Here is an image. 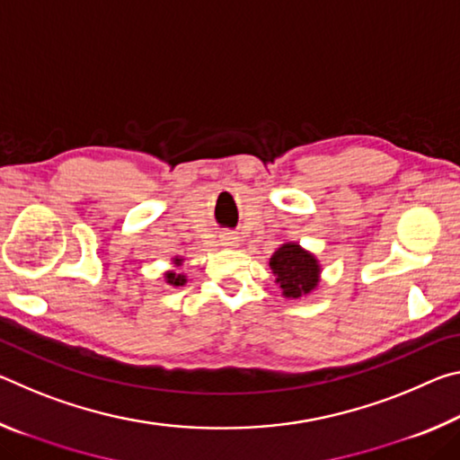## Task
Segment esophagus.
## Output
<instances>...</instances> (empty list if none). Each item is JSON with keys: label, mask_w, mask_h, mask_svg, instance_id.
I'll list each match as a JSON object with an SVG mask.
<instances>
[{"label": "esophagus", "mask_w": 460, "mask_h": 460, "mask_svg": "<svg viewBox=\"0 0 460 460\" xmlns=\"http://www.w3.org/2000/svg\"><path fill=\"white\" fill-rule=\"evenodd\" d=\"M221 241H223V245H235L237 237L231 235V233H225V235H221Z\"/></svg>", "instance_id": "1"}]
</instances>
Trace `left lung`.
I'll list each match as a JSON object with an SVG mask.
<instances>
[{
  "label": "left lung",
  "mask_w": 460,
  "mask_h": 460,
  "mask_svg": "<svg viewBox=\"0 0 460 460\" xmlns=\"http://www.w3.org/2000/svg\"><path fill=\"white\" fill-rule=\"evenodd\" d=\"M270 268L288 298H298L302 294H308L318 284L316 260L296 243L279 247L270 258Z\"/></svg>",
  "instance_id": "8db88e82"
}]
</instances>
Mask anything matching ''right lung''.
I'll use <instances>...</instances> for the list:
<instances>
[{"label": "right lung", "instance_id": "obj_1", "mask_svg": "<svg viewBox=\"0 0 460 460\" xmlns=\"http://www.w3.org/2000/svg\"><path fill=\"white\" fill-rule=\"evenodd\" d=\"M166 278H168V282H170V284H174V286H181V284L184 282V278H182V276H176V274H172V271H170V274H168Z\"/></svg>", "mask_w": 460, "mask_h": 460}]
</instances>
